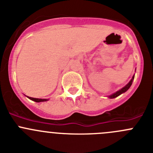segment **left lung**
<instances>
[{"label": "left lung", "mask_w": 153, "mask_h": 153, "mask_svg": "<svg viewBox=\"0 0 153 153\" xmlns=\"http://www.w3.org/2000/svg\"><path fill=\"white\" fill-rule=\"evenodd\" d=\"M134 75H133V77H132V78L131 79V81H130L129 82H128V83L127 84L125 87H124V88H122V89H120L119 91H116L115 93H113L112 94H111V95L108 96V97L110 98V99H113V98H115V97H117L119 96V95H121L122 94H124L125 92H126V91L129 89L130 87L131 86V85H132V82H133V81H134Z\"/></svg>", "instance_id": "left-lung-1"}]
</instances>
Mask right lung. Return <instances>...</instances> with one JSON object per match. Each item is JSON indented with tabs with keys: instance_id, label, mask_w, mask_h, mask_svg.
Instances as JSON below:
<instances>
[{
	"instance_id": "1",
	"label": "right lung",
	"mask_w": 153,
	"mask_h": 153,
	"mask_svg": "<svg viewBox=\"0 0 153 153\" xmlns=\"http://www.w3.org/2000/svg\"><path fill=\"white\" fill-rule=\"evenodd\" d=\"M27 97V96H26ZM28 99L31 100L35 101L36 102H45V101L49 100V99H39V98H33V97H27Z\"/></svg>"
}]
</instances>
